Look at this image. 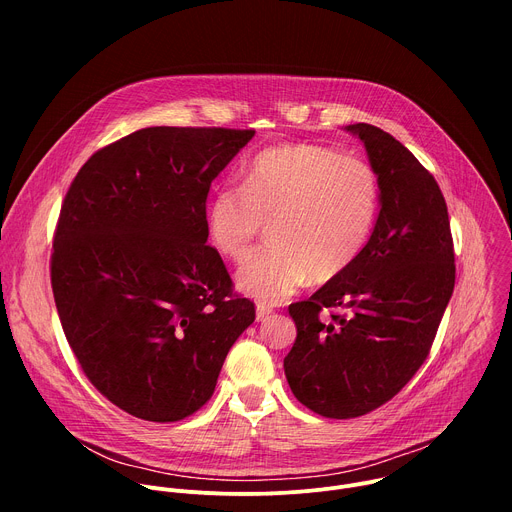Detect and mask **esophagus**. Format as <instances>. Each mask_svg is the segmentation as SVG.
I'll list each match as a JSON object with an SVG mask.
<instances>
[{"label":"esophagus","instance_id":"34e87169","mask_svg":"<svg viewBox=\"0 0 512 512\" xmlns=\"http://www.w3.org/2000/svg\"><path fill=\"white\" fill-rule=\"evenodd\" d=\"M273 314V310L269 308V306H265V304H257V320L259 322H265V320H269V316Z\"/></svg>","mask_w":512,"mask_h":512}]
</instances>
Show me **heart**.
<instances>
[{
    "label": "heart",
    "mask_w": 512,
    "mask_h": 512,
    "mask_svg": "<svg viewBox=\"0 0 512 512\" xmlns=\"http://www.w3.org/2000/svg\"><path fill=\"white\" fill-rule=\"evenodd\" d=\"M381 184L362 158L314 143H285L247 162L241 186L218 190L206 206L210 245L233 261L249 255L269 225V241L237 271L245 296L277 304L314 277L346 271L367 247L379 216Z\"/></svg>",
    "instance_id": "1"
}]
</instances>
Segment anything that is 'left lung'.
<instances>
[{"instance_id":"1","label":"left lung","mask_w":512,"mask_h":512,"mask_svg":"<svg viewBox=\"0 0 512 512\" xmlns=\"http://www.w3.org/2000/svg\"><path fill=\"white\" fill-rule=\"evenodd\" d=\"M367 150L381 184L375 231L356 261L291 304L298 338L283 358L296 399L350 419L393 399L429 354L454 291V241L435 178L391 133L344 127ZM324 307L338 309L330 319Z\"/></svg>"}]
</instances>
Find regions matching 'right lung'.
I'll return each mask as SVG.
<instances>
[{
	"mask_svg": "<svg viewBox=\"0 0 512 512\" xmlns=\"http://www.w3.org/2000/svg\"><path fill=\"white\" fill-rule=\"evenodd\" d=\"M253 129L145 127L93 154L72 180L50 279L89 381L145 421H180L214 393L255 306L206 245L212 180Z\"/></svg>",
	"mask_w": 512,
	"mask_h": 512,
	"instance_id": "add662e5",
	"label": "right lung"
}]
</instances>
